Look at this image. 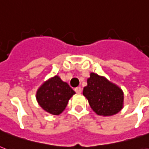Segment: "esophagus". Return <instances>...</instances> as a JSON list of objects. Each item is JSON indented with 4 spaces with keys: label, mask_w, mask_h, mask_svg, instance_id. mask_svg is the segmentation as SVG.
I'll return each instance as SVG.
<instances>
[{
    "label": "esophagus",
    "mask_w": 149,
    "mask_h": 149,
    "mask_svg": "<svg viewBox=\"0 0 149 149\" xmlns=\"http://www.w3.org/2000/svg\"><path fill=\"white\" fill-rule=\"evenodd\" d=\"M75 91H76V93H81L82 88L80 87V86L76 87V88H75Z\"/></svg>",
    "instance_id": "1"
}]
</instances>
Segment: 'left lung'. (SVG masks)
I'll return each instance as SVG.
<instances>
[{"mask_svg":"<svg viewBox=\"0 0 149 149\" xmlns=\"http://www.w3.org/2000/svg\"><path fill=\"white\" fill-rule=\"evenodd\" d=\"M83 94L97 114L112 116L124 107V92L120 87L103 76L91 72Z\"/></svg>","mask_w":149,"mask_h":149,"instance_id":"1","label":"left lung"}]
</instances>
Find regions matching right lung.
Segmentation results:
<instances>
[{
    "label": "right lung",
    "mask_w": 149,
    "mask_h": 149,
    "mask_svg": "<svg viewBox=\"0 0 149 149\" xmlns=\"http://www.w3.org/2000/svg\"><path fill=\"white\" fill-rule=\"evenodd\" d=\"M76 92L56 75L45 81L36 92L38 105L47 113L59 115Z\"/></svg>",
    "instance_id": "1"
}]
</instances>
